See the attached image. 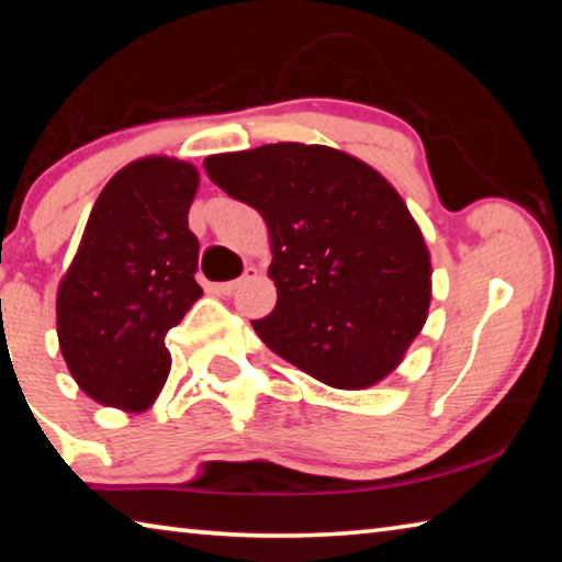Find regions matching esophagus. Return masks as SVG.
Here are the masks:
<instances>
[{
	"label": "esophagus",
	"mask_w": 562,
	"mask_h": 562,
	"mask_svg": "<svg viewBox=\"0 0 562 562\" xmlns=\"http://www.w3.org/2000/svg\"><path fill=\"white\" fill-rule=\"evenodd\" d=\"M252 278H258V270H255V268H250V270H247L245 274H243V278H237V280H231V282H223L221 284V288H217V290H221L223 294H227V297H231V294L237 290V288H240V284L245 282V280H252Z\"/></svg>",
	"instance_id": "1"
}]
</instances>
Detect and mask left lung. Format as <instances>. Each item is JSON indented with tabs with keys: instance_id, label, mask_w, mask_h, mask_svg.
<instances>
[{
	"instance_id": "1",
	"label": "left lung",
	"mask_w": 562,
	"mask_h": 562,
	"mask_svg": "<svg viewBox=\"0 0 562 562\" xmlns=\"http://www.w3.org/2000/svg\"><path fill=\"white\" fill-rule=\"evenodd\" d=\"M203 166L268 225L278 304L252 322L265 345L335 389L392 374L431 304L429 247L396 188L345 150L290 140Z\"/></svg>"
}]
</instances>
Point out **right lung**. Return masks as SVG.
I'll list each match as a JSON object with an SVG mask.
<instances>
[{"instance_id": "1", "label": "right lung", "mask_w": 562, "mask_h": 562, "mask_svg": "<svg viewBox=\"0 0 562 562\" xmlns=\"http://www.w3.org/2000/svg\"><path fill=\"white\" fill-rule=\"evenodd\" d=\"M201 173L146 156L121 168L83 227L56 290L61 357L83 394L140 414L170 374L166 335L201 300L198 237L188 227Z\"/></svg>"}]
</instances>
